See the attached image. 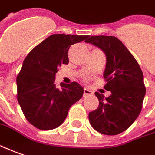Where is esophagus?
Masks as SVG:
<instances>
[{
  "instance_id": "34e87169",
  "label": "esophagus",
  "mask_w": 155,
  "mask_h": 155,
  "mask_svg": "<svg viewBox=\"0 0 155 155\" xmlns=\"http://www.w3.org/2000/svg\"><path fill=\"white\" fill-rule=\"evenodd\" d=\"M93 94V92L91 91H90L89 89L85 88L84 89V96H91Z\"/></svg>"
}]
</instances>
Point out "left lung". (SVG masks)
<instances>
[{
	"label": "left lung",
	"instance_id": "8db88e82",
	"mask_svg": "<svg viewBox=\"0 0 155 155\" xmlns=\"http://www.w3.org/2000/svg\"><path fill=\"white\" fill-rule=\"evenodd\" d=\"M85 43L100 48L106 54L104 88L111 95L104 98L96 92L99 106L89 113L92 127L101 134L117 135L127 130L142 110L146 88L139 64L126 46L116 37L91 36Z\"/></svg>",
	"mask_w": 155,
	"mask_h": 155
}]
</instances>
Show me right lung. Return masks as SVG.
Instances as JSON below:
<instances>
[{
    "label": "right lung",
    "instance_id": "obj_1",
    "mask_svg": "<svg viewBox=\"0 0 155 155\" xmlns=\"http://www.w3.org/2000/svg\"><path fill=\"white\" fill-rule=\"evenodd\" d=\"M88 35L53 34L31 50L17 76V101L26 119L40 130H51L65 120L70 107L84 90L77 82L55 85V74L68 64L71 45Z\"/></svg>",
    "mask_w": 155,
    "mask_h": 155
}]
</instances>
